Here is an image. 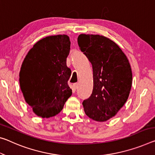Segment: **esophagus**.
<instances>
[{
  "label": "esophagus",
  "instance_id": "1",
  "mask_svg": "<svg viewBox=\"0 0 155 155\" xmlns=\"http://www.w3.org/2000/svg\"><path fill=\"white\" fill-rule=\"evenodd\" d=\"M73 87H74V89L75 90H77V88H78V83H74V84H73Z\"/></svg>",
  "mask_w": 155,
  "mask_h": 155
}]
</instances>
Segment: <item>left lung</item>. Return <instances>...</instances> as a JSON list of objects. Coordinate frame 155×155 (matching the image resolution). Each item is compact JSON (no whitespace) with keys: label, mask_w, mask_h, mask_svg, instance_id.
<instances>
[{"label":"left lung","mask_w":155,"mask_h":155,"mask_svg":"<svg viewBox=\"0 0 155 155\" xmlns=\"http://www.w3.org/2000/svg\"><path fill=\"white\" fill-rule=\"evenodd\" d=\"M80 50L92 65L93 90L83 101L85 114L97 121H106L127 101L132 83L128 59L114 41L104 36L80 34Z\"/></svg>","instance_id":"8db88e82"}]
</instances>
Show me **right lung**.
<instances>
[{
    "mask_svg": "<svg viewBox=\"0 0 155 155\" xmlns=\"http://www.w3.org/2000/svg\"><path fill=\"white\" fill-rule=\"evenodd\" d=\"M70 50L68 36H47L33 46L22 63L21 90L26 103L38 117L58 114L72 94L68 84L72 72L66 64Z\"/></svg>",
    "mask_w": 155,
    "mask_h": 155,
    "instance_id": "obj_1",
    "label": "right lung"
}]
</instances>
